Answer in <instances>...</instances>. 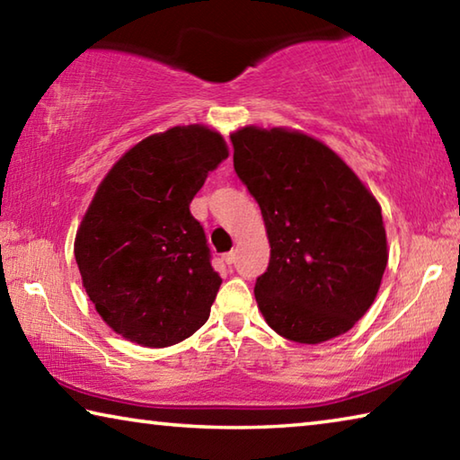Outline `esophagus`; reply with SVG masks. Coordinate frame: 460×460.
Segmentation results:
<instances>
[{
    "label": "esophagus",
    "instance_id": "34e87169",
    "mask_svg": "<svg viewBox=\"0 0 460 460\" xmlns=\"http://www.w3.org/2000/svg\"><path fill=\"white\" fill-rule=\"evenodd\" d=\"M223 261H225V263H229V266H231V263L235 261V252H227V253H223Z\"/></svg>",
    "mask_w": 460,
    "mask_h": 460
}]
</instances>
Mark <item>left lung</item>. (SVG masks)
I'll list each match as a JSON object with an SVG mask.
<instances>
[{"label": "left lung", "instance_id": "left-lung-1", "mask_svg": "<svg viewBox=\"0 0 460 460\" xmlns=\"http://www.w3.org/2000/svg\"><path fill=\"white\" fill-rule=\"evenodd\" d=\"M231 142L233 166L258 200L271 247L255 282L266 323L305 345L353 329L387 266L377 199L339 154L302 131L245 126Z\"/></svg>", "mask_w": 460, "mask_h": 460}]
</instances>
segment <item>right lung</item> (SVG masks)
I'll list each match as a JSON object with an SVG mask.
<instances>
[{"instance_id": "obj_1", "label": "right lung", "mask_w": 460, "mask_h": 460, "mask_svg": "<svg viewBox=\"0 0 460 460\" xmlns=\"http://www.w3.org/2000/svg\"><path fill=\"white\" fill-rule=\"evenodd\" d=\"M227 155L219 131L176 126L129 147L101 181L75 258L99 316L123 339L170 347L207 323L221 278L190 202Z\"/></svg>"}]
</instances>
